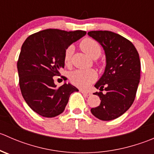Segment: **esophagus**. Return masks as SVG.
<instances>
[{
  "mask_svg": "<svg viewBox=\"0 0 154 154\" xmlns=\"http://www.w3.org/2000/svg\"><path fill=\"white\" fill-rule=\"evenodd\" d=\"M80 92L83 93V94H85V95H86V96H89V95H91V91H86V90L80 89Z\"/></svg>",
  "mask_w": 154,
  "mask_h": 154,
  "instance_id": "1",
  "label": "esophagus"
}]
</instances>
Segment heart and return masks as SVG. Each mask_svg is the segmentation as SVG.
<instances>
[{"label": "heart", "instance_id": "obj_1", "mask_svg": "<svg viewBox=\"0 0 154 154\" xmlns=\"http://www.w3.org/2000/svg\"><path fill=\"white\" fill-rule=\"evenodd\" d=\"M80 48L88 54L91 58H98L101 54V48L100 45L94 39L87 38L83 39L80 43ZM74 46H69L65 51L64 62L66 65L71 63V57L74 54ZM70 80L73 84L80 88H88L97 78V74L94 70H76L70 74Z\"/></svg>", "mask_w": 154, "mask_h": 154}]
</instances>
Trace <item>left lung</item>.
Masks as SVG:
<instances>
[{"instance_id": "obj_1", "label": "left lung", "mask_w": 154, "mask_h": 154, "mask_svg": "<svg viewBox=\"0 0 154 154\" xmlns=\"http://www.w3.org/2000/svg\"><path fill=\"white\" fill-rule=\"evenodd\" d=\"M88 35L102 46L106 57L104 72L94 85L100 91L94 94L101 101L91 112L100 120L111 121L123 115L134 101L140 80L139 55L133 43L119 34L97 30Z\"/></svg>"}]
</instances>
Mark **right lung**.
Masks as SVG:
<instances>
[{
  "label": "right lung",
  "mask_w": 154,
  "mask_h": 154,
  "mask_svg": "<svg viewBox=\"0 0 154 154\" xmlns=\"http://www.w3.org/2000/svg\"><path fill=\"white\" fill-rule=\"evenodd\" d=\"M86 31L48 29L29 35L21 46L17 68L21 94L40 116L53 118L64 111L70 95L79 90L66 83L57 87L53 77L65 66V51Z\"/></svg>",
  "instance_id": "add662e5"
}]
</instances>
